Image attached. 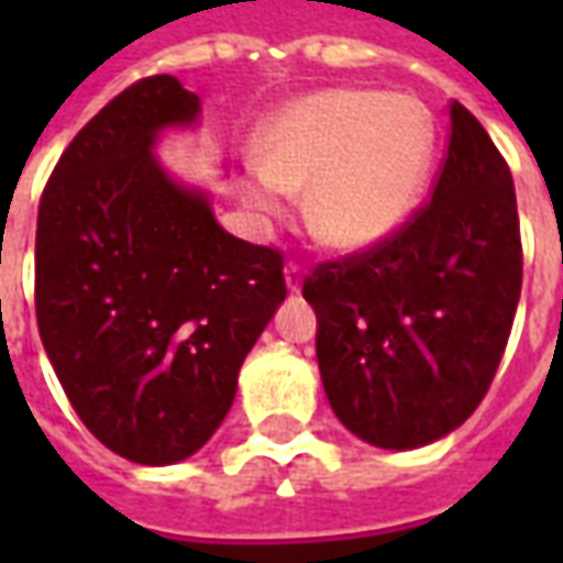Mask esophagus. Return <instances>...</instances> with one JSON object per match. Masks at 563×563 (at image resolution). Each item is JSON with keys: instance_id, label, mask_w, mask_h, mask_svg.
Instances as JSON below:
<instances>
[{"instance_id": "34e87169", "label": "esophagus", "mask_w": 563, "mask_h": 563, "mask_svg": "<svg viewBox=\"0 0 563 563\" xmlns=\"http://www.w3.org/2000/svg\"><path fill=\"white\" fill-rule=\"evenodd\" d=\"M283 274H286V286H289V292H298V289H301V283H305V271H301V265H298V262H289Z\"/></svg>"}]
</instances>
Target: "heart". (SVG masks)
<instances>
[{
  "label": "heart",
  "mask_w": 563,
  "mask_h": 563,
  "mask_svg": "<svg viewBox=\"0 0 563 563\" xmlns=\"http://www.w3.org/2000/svg\"><path fill=\"white\" fill-rule=\"evenodd\" d=\"M437 153L431 108L407 92L334 87L286 104L246 165L244 198L265 220L307 189L310 232L334 250H367L410 220Z\"/></svg>",
  "instance_id": "b5f03b06"
}]
</instances>
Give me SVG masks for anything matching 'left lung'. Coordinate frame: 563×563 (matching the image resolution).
I'll list each match as a JSON object with an SVG mask.
<instances>
[{
  "label": "left lung",
  "mask_w": 563,
  "mask_h": 563,
  "mask_svg": "<svg viewBox=\"0 0 563 563\" xmlns=\"http://www.w3.org/2000/svg\"><path fill=\"white\" fill-rule=\"evenodd\" d=\"M301 292L331 410L365 443L419 449L479 407L519 307L521 234L509 165L464 104L431 201Z\"/></svg>",
  "instance_id": "obj_1"
}]
</instances>
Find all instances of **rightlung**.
<instances>
[{
  "instance_id": "obj_1",
  "label": "right lung",
  "mask_w": 563,
  "mask_h": 563,
  "mask_svg": "<svg viewBox=\"0 0 563 563\" xmlns=\"http://www.w3.org/2000/svg\"><path fill=\"white\" fill-rule=\"evenodd\" d=\"M198 111L172 75L120 92L59 156L35 232L38 334L68 401L111 452L156 467L220 428L286 298L280 250L225 232L153 156Z\"/></svg>"
}]
</instances>
